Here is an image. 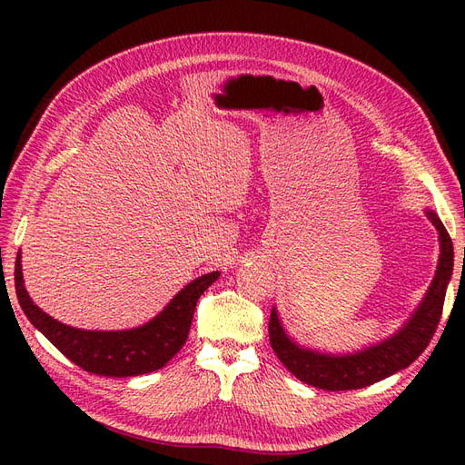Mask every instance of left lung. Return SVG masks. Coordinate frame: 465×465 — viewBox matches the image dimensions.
Instances as JSON below:
<instances>
[{
    "instance_id": "left-lung-1",
    "label": "left lung",
    "mask_w": 465,
    "mask_h": 465,
    "mask_svg": "<svg viewBox=\"0 0 465 465\" xmlns=\"http://www.w3.org/2000/svg\"><path fill=\"white\" fill-rule=\"evenodd\" d=\"M425 213L434 229L439 231V263H436V272L425 297L413 311L411 318L386 340L345 355L304 347L285 331L277 308L273 306L270 318L272 349L277 359L285 364V369L301 382L328 391L359 390L407 369L427 349L440 322L446 289L452 279L454 246L439 215L430 209H425Z\"/></svg>"
}]
</instances>
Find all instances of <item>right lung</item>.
Segmentation results:
<instances>
[{"label": "right lung", "mask_w": 465, "mask_h": 465, "mask_svg": "<svg viewBox=\"0 0 465 465\" xmlns=\"http://www.w3.org/2000/svg\"><path fill=\"white\" fill-rule=\"evenodd\" d=\"M219 275L211 272L190 281L143 326L116 331L67 326L38 308L25 289L21 252L15 262V291L25 316L77 367L98 376L128 378L159 371L178 353L188 340L198 299Z\"/></svg>", "instance_id": "add662e5"}]
</instances>
